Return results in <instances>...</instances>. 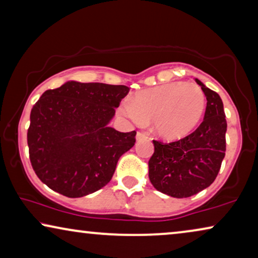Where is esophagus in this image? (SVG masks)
I'll return each instance as SVG.
<instances>
[{
    "label": "esophagus",
    "mask_w": 258,
    "mask_h": 258,
    "mask_svg": "<svg viewBox=\"0 0 258 258\" xmlns=\"http://www.w3.org/2000/svg\"><path fill=\"white\" fill-rule=\"evenodd\" d=\"M144 138H147L146 133H144V132H138L137 133V140H141V139H144Z\"/></svg>",
    "instance_id": "34e87169"
}]
</instances>
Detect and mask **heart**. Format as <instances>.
<instances>
[{
    "mask_svg": "<svg viewBox=\"0 0 258 258\" xmlns=\"http://www.w3.org/2000/svg\"><path fill=\"white\" fill-rule=\"evenodd\" d=\"M206 96L194 83L170 82L134 94L121 104L120 113L137 122L153 121L159 136L168 140L186 137L200 124Z\"/></svg>",
    "mask_w": 258,
    "mask_h": 258,
    "instance_id": "heart-1",
    "label": "heart"
}]
</instances>
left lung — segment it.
<instances>
[{
    "instance_id": "left-lung-1",
    "label": "left lung",
    "mask_w": 258,
    "mask_h": 258,
    "mask_svg": "<svg viewBox=\"0 0 258 258\" xmlns=\"http://www.w3.org/2000/svg\"><path fill=\"white\" fill-rule=\"evenodd\" d=\"M195 81L207 98L203 121L180 140H153L154 153L148 161V176L155 189L177 199L189 198L209 187L226 155L227 120L222 99L199 79Z\"/></svg>"
}]
</instances>
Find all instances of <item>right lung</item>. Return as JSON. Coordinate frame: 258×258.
Instances as JSON below:
<instances>
[{"instance_id":"1","label":"right lung","mask_w":258,"mask_h":258,"mask_svg":"<svg viewBox=\"0 0 258 258\" xmlns=\"http://www.w3.org/2000/svg\"><path fill=\"white\" fill-rule=\"evenodd\" d=\"M128 91L125 85L68 82L42 94L30 113L28 146L43 183L82 198L110 182L119 158L136 143V131L107 126Z\"/></svg>"}]
</instances>
